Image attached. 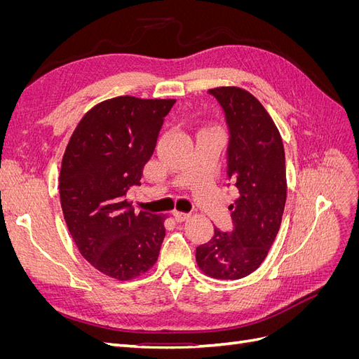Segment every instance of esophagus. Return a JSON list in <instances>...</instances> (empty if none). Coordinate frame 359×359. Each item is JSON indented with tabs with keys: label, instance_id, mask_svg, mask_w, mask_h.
<instances>
[{
	"label": "esophagus",
	"instance_id": "obj_1",
	"mask_svg": "<svg viewBox=\"0 0 359 359\" xmlns=\"http://www.w3.org/2000/svg\"><path fill=\"white\" fill-rule=\"evenodd\" d=\"M173 215H175V220L177 222H184V220H187L189 217H190L189 212H181V211H175V212H173Z\"/></svg>",
	"mask_w": 359,
	"mask_h": 359
}]
</instances>
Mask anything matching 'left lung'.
Returning <instances> with one entry per match:
<instances>
[{
  "label": "left lung",
  "instance_id": "8db88e82",
  "mask_svg": "<svg viewBox=\"0 0 359 359\" xmlns=\"http://www.w3.org/2000/svg\"><path fill=\"white\" fill-rule=\"evenodd\" d=\"M219 102L229 128L227 178L240 191L231 206L233 229H214L211 241L196 248L205 274L238 280L264 262L280 229L286 203L283 140L265 107L236 86L208 91Z\"/></svg>",
  "mask_w": 359,
  "mask_h": 359
}]
</instances>
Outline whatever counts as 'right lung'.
<instances>
[{"mask_svg": "<svg viewBox=\"0 0 359 359\" xmlns=\"http://www.w3.org/2000/svg\"><path fill=\"white\" fill-rule=\"evenodd\" d=\"M173 104L132 95L102 102L81 119L64 153V220L81 255L112 278H135L158 257L166 215L136 212L127 193L140 186Z\"/></svg>", "mask_w": 359, "mask_h": 359, "instance_id": "1", "label": "right lung"}]
</instances>
